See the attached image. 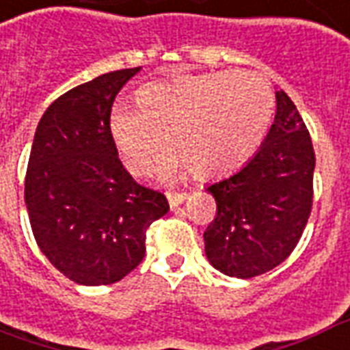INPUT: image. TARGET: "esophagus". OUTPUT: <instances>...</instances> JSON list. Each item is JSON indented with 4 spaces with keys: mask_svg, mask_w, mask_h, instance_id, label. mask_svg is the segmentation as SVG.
Returning a JSON list of instances; mask_svg holds the SVG:
<instances>
[{
    "mask_svg": "<svg viewBox=\"0 0 350 350\" xmlns=\"http://www.w3.org/2000/svg\"><path fill=\"white\" fill-rule=\"evenodd\" d=\"M187 196V193H167V200L172 208H176V206H180Z\"/></svg>",
    "mask_w": 350,
    "mask_h": 350,
    "instance_id": "esophagus-1",
    "label": "esophagus"
}]
</instances>
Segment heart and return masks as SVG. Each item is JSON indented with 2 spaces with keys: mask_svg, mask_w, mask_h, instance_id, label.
Segmentation results:
<instances>
[{
  "mask_svg": "<svg viewBox=\"0 0 350 350\" xmlns=\"http://www.w3.org/2000/svg\"><path fill=\"white\" fill-rule=\"evenodd\" d=\"M135 103L111 107V141L133 174H146L165 133L172 150L163 159V178L183 168L196 178L234 170L260 148L274 115L271 85L234 70L146 83L135 92Z\"/></svg>",
  "mask_w": 350,
  "mask_h": 350,
  "instance_id": "heart-1",
  "label": "heart"
}]
</instances>
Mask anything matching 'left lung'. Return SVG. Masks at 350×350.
<instances>
[{"label":"left lung","instance_id":"obj_1","mask_svg":"<svg viewBox=\"0 0 350 350\" xmlns=\"http://www.w3.org/2000/svg\"><path fill=\"white\" fill-rule=\"evenodd\" d=\"M312 139L299 111L276 90V115L254 157L206 187L217 215L204 232L217 271L252 278L280 265L304 232L313 198Z\"/></svg>","mask_w":350,"mask_h":350}]
</instances>
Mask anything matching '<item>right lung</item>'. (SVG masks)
<instances>
[{
    "label": "right lung",
    "instance_id": "obj_1",
    "mask_svg": "<svg viewBox=\"0 0 350 350\" xmlns=\"http://www.w3.org/2000/svg\"><path fill=\"white\" fill-rule=\"evenodd\" d=\"M139 70L109 72L59 96L31 146V230L51 265L81 286L131 273L146 252V230L168 211L165 195L129 176L107 129L116 94Z\"/></svg>",
    "mask_w": 350,
    "mask_h": 350
}]
</instances>
